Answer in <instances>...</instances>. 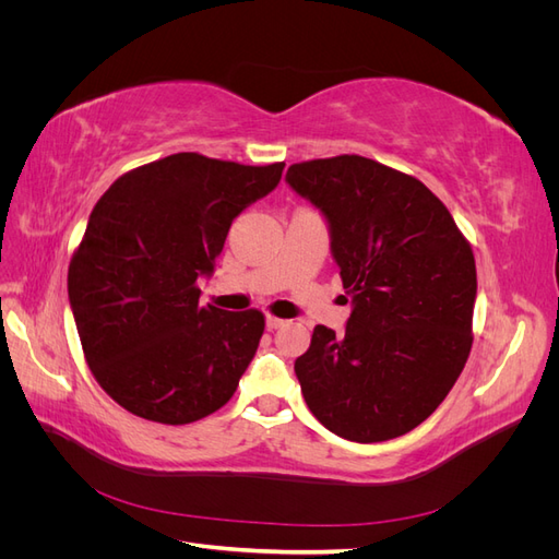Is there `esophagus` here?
<instances>
[{"label": "esophagus", "mask_w": 559, "mask_h": 559, "mask_svg": "<svg viewBox=\"0 0 559 559\" xmlns=\"http://www.w3.org/2000/svg\"><path fill=\"white\" fill-rule=\"evenodd\" d=\"M280 326H284V319L273 317V314L265 317V329H267V331H275V329H280Z\"/></svg>", "instance_id": "obj_1"}]
</instances>
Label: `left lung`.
Instances as JSON below:
<instances>
[{
  "mask_svg": "<svg viewBox=\"0 0 559 559\" xmlns=\"http://www.w3.org/2000/svg\"><path fill=\"white\" fill-rule=\"evenodd\" d=\"M286 183L324 214L352 298L345 333L314 326L294 364L302 399L354 443L408 433L468 359L478 289L471 245L425 183L378 160L296 163Z\"/></svg>",
  "mask_w": 559,
  "mask_h": 559,
  "instance_id": "8db88e82",
  "label": "left lung"
}]
</instances>
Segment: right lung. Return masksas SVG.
<instances>
[{"label":"right lung","mask_w":559,"mask_h":559,"mask_svg":"<svg viewBox=\"0 0 559 559\" xmlns=\"http://www.w3.org/2000/svg\"><path fill=\"white\" fill-rule=\"evenodd\" d=\"M175 154L118 177L91 212L67 292L99 386L132 415L189 425L230 401L265 329L259 310L200 306L233 218L282 179Z\"/></svg>","instance_id":"right-lung-1"}]
</instances>
